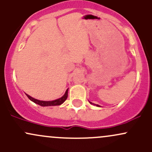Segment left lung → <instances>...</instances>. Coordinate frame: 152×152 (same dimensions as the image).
<instances>
[{
    "label": "left lung",
    "instance_id": "1",
    "mask_svg": "<svg viewBox=\"0 0 152 152\" xmlns=\"http://www.w3.org/2000/svg\"><path fill=\"white\" fill-rule=\"evenodd\" d=\"M89 103L91 104H93V105H95V106H98V107H100V106L99 105H98V104H93V103L92 102H89Z\"/></svg>",
    "mask_w": 152,
    "mask_h": 152
}]
</instances>
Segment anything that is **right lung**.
Returning a JSON list of instances; mask_svg holds the SVG:
<instances>
[{
	"label": "right lung",
	"mask_w": 152,
	"mask_h": 152,
	"mask_svg": "<svg viewBox=\"0 0 152 152\" xmlns=\"http://www.w3.org/2000/svg\"><path fill=\"white\" fill-rule=\"evenodd\" d=\"M68 90H69V88H67V90L66 91L65 94H64V95L62 97H61V98H59L58 99H56V100H53V101H41V100H38V99L33 98V97H31V96H29L28 94H26L28 96V98L30 99L31 101H32L33 102H34L35 104H38V105L41 106H53L61 105V104H62L63 103L65 102L68 97Z\"/></svg>",
	"instance_id": "obj_1"
}]
</instances>
